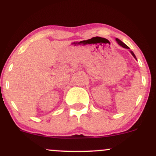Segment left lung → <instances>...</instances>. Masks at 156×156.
<instances>
[{
    "mask_svg": "<svg viewBox=\"0 0 156 156\" xmlns=\"http://www.w3.org/2000/svg\"><path fill=\"white\" fill-rule=\"evenodd\" d=\"M116 41H117V43H118V44H119V45H120V46H122V48H128V49H129V47H128V46H127V45H126L125 43H123V42H122V41H121V40H119V39H117H117H116ZM131 53H132V56H133V57H134V58H135V59H136V60H137V58H136L135 55H134V54L133 53V52H132V51H131Z\"/></svg>",
    "mask_w": 156,
    "mask_h": 156,
    "instance_id": "1",
    "label": "left lung"
}]
</instances>
